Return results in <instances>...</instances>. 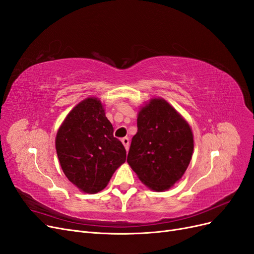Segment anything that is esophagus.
Returning a JSON list of instances; mask_svg holds the SVG:
<instances>
[{
	"label": "esophagus",
	"instance_id": "obj_1",
	"mask_svg": "<svg viewBox=\"0 0 254 254\" xmlns=\"http://www.w3.org/2000/svg\"><path fill=\"white\" fill-rule=\"evenodd\" d=\"M122 143H123V145L125 146V149L128 151V149H129V138L127 136L123 137V138H122Z\"/></svg>",
	"mask_w": 254,
	"mask_h": 254
}]
</instances>
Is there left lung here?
I'll use <instances>...</instances> for the list:
<instances>
[{"instance_id":"left-lung-1","label":"left lung","mask_w":254,"mask_h":254,"mask_svg":"<svg viewBox=\"0 0 254 254\" xmlns=\"http://www.w3.org/2000/svg\"><path fill=\"white\" fill-rule=\"evenodd\" d=\"M192 152L189 124L165 100L152 99L138 111L127 162L146 186L169 189L185 173Z\"/></svg>"}]
</instances>
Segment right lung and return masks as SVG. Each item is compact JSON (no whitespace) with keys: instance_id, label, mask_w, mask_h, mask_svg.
Here are the masks:
<instances>
[{"instance_id":"add662e5","label":"right lung","mask_w":254,"mask_h":254,"mask_svg":"<svg viewBox=\"0 0 254 254\" xmlns=\"http://www.w3.org/2000/svg\"><path fill=\"white\" fill-rule=\"evenodd\" d=\"M56 149L65 176L86 193L107 186L126 161V149L113 136V127L100 100L88 98L68 113L56 138Z\"/></svg>"}]
</instances>
